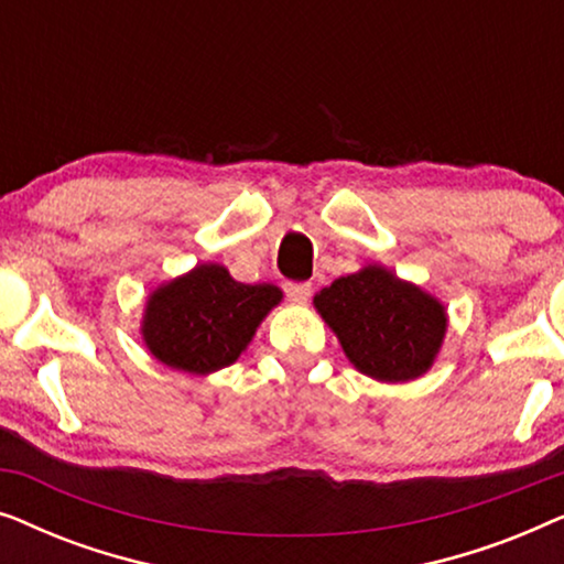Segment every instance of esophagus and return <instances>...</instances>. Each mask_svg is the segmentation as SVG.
Masks as SVG:
<instances>
[{
  "mask_svg": "<svg viewBox=\"0 0 564 564\" xmlns=\"http://www.w3.org/2000/svg\"><path fill=\"white\" fill-rule=\"evenodd\" d=\"M284 292H288V297L292 300V303H297V305H303L307 297H311V292H313V288L307 282H288L284 284Z\"/></svg>",
  "mask_w": 564,
  "mask_h": 564,
  "instance_id": "34e87169",
  "label": "esophagus"
}]
</instances>
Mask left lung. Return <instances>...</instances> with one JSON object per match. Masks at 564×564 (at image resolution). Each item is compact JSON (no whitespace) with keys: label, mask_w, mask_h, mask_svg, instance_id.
Returning a JSON list of instances; mask_svg holds the SVG:
<instances>
[{"label":"left lung","mask_w":564,"mask_h":564,"mask_svg":"<svg viewBox=\"0 0 564 564\" xmlns=\"http://www.w3.org/2000/svg\"><path fill=\"white\" fill-rule=\"evenodd\" d=\"M313 305L351 365L380 382H408L429 372L446 334L444 305L380 264L338 276Z\"/></svg>","instance_id":"8db88e82"}]
</instances>
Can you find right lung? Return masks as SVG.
Instances as JSON below:
<instances>
[{
	"label": "right lung",
	"mask_w": 564,
	"mask_h": 564,
	"mask_svg": "<svg viewBox=\"0 0 564 564\" xmlns=\"http://www.w3.org/2000/svg\"><path fill=\"white\" fill-rule=\"evenodd\" d=\"M280 300L282 290L274 284H243L226 267L199 264L151 292L141 326L143 344L180 372H218L241 357Z\"/></svg>",
	"instance_id": "add662e5"
}]
</instances>
